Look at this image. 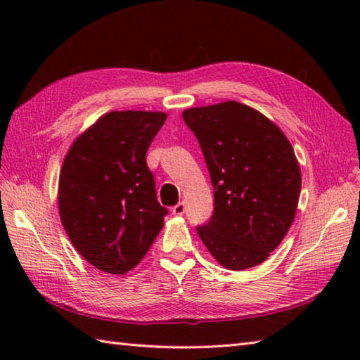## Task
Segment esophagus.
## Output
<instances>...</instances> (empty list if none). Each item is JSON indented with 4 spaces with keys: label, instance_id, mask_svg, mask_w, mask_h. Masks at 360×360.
Masks as SVG:
<instances>
[{
    "label": "esophagus",
    "instance_id": "obj_1",
    "mask_svg": "<svg viewBox=\"0 0 360 360\" xmlns=\"http://www.w3.org/2000/svg\"><path fill=\"white\" fill-rule=\"evenodd\" d=\"M172 212H173V215H176V217L184 215V212H186V202H178V204H176L174 207L172 209Z\"/></svg>",
    "mask_w": 360,
    "mask_h": 360
}]
</instances>
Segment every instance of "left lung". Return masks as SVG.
<instances>
[{
    "mask_svg": "<svg viewBox=\"0 0 360 360\" xmlns=\"http://www.w3.org/2000/svg\"><path fill=\"white\" fill-rule=\"evenodd\" d=\"M182 117L201 145L215 198L198 235L229 271L262 264L295 218L302 173L292 145L264 114L235 101Z\"/></svg>",
    "mask_w": 360,
    "mask_h": 360,
    "instance_id": "obj_1",
    "label": "left lung"
}]
</instances>
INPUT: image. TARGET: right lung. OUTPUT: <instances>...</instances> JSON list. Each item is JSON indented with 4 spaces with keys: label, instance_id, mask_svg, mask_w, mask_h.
<instances>
[{
    "label": "right lung",
    "instance_id": "obj_1",
    "mask_svg": "<svg viewBox=\"0 0 360 360\" xmlns=\"http://www.w3.org/2000/svg\"><path fill=\"white\" fill-rule=\"evenodd\" d=\"M162 111H111L68 150L58 212L74 248L98 271L124 275L141 263L164 226L145 155L164 125Z\"/></svg>",
    "mask_w": 360,
    "mask_h": 360
}]
</instances>
